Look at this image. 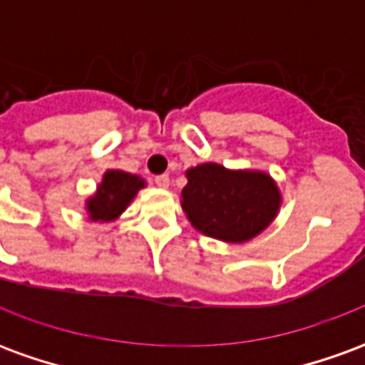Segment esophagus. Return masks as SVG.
<instances>
[{"mask_svg": "<svg viewBox=\"0 0 365 365\" xmlns=\"http://www.w3.org/2000/svg\"><path fill=\"white\" fill-rule=\"evenodd\" d=\"M154 183H156L158 187H162V190H166L168 185H170V175L168 174L156 175V178H154Z\"/></svg>", "mask_w": 365, "mask_h": 365, "instance_id": "obj_1", "label": "esophagus"}]
</instances>
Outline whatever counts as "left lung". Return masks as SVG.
I'll return each instance as SVG.
<instances>
[{
    "label": "left lung",
    "mask_w": 365,
    "mask_h": 365,
    "mask_svg": "<svg viewBox=\"0 0 365 365\" xmlns=\"http://www.w3.org/2000/svg\"><path fill=\"white\" fill-rule=\"evenodd\" d=\"M182 209L191 227L229 245L248 242L282 209V191L264 170H230L205 162L185 170Z\"/></svg>",
    "instance_id": "left-lung-1"
}]
</instances>
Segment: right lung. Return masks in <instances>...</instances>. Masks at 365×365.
I'll list each match as a JSON object with an SVG mask.
<instances>
[{"mask_svg": "<svg viewBox=\"0 0 365 365\" xmlns=\"http://www.w3.org/2000/svg\"><path fill=\"white\" fill-rule=\"evenodd\" d=\"M146 180L125 170H107L96 191L86 199V213L93 222H113L125 213Z\"/></svg>", "mask_w": 365, "mask_h": 365, "instance_id": "right-lung-1", "label": "right lung"}]
</instances>
